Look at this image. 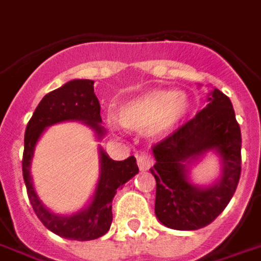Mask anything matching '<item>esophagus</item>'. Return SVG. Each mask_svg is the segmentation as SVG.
I'll use <instances>...</instances> for the list:
<instances>
[{
    "label": "esophagus",
    "mask_w": 261,
    "mask_h": 261,
    "mask_svg": "<svg viewBox=\"0 0 261 261\" xmlns=\"http://www.w3.org/2000/svg\"><path fill=\"white\" fill-rule=\"evenodd\" d=\"M153 157L150 154L143 153L137 155V164L140 170H148V168L153 166Z\"/></svg>",
    "instance_id": "34e87169"
}]
</instances>
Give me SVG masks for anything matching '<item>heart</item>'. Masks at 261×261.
<instances>
[{
	"mask_svg": "<svg viewBox=\"0 0 261 261\" xmlns=\"http://www.w3.org/2000/svg\"><path fill=\"white\" fill-rule=\"evenodd\" d=\"M189 110V98L181 91L153 90L140 95L120 110V121L131 130L153 125L157 133L171 130Z\"/></svg>",
	"mask_w": 261,
	"mask_h": 261,
	"instance_id": "b5f03b06",
	"label": "heart"
}]
</instances>
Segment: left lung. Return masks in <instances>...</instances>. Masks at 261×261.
<instances>
[{
  "instance_id": "left-lung-1",
  "label": "left lung",
  "mask_w": 261,
  "mask_h": 261,
  "mask_svg": "<svg viewBox=\"0 0 261 261\" xmlns=\"http://www.w3.org/2000/svg\"><path fill=\"white\" fill-rule=\"evenodd\" d=\"M155 163V216L174 230H197L226 208L242 174V133L231 101L214 88L208 106L151 147ZM208 149L223 159V175L208 189L187 181L184 161Z\"/></svg>"
}]
</instances>
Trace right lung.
Returning a JSON list of instances; mask_svg holds the SVG:
<instances>
[{
  "instance_id": "1",
  "label": "right lung",
  "mask_w": 261,
  "mask_h": 261,
  "mask_svg": "<svg viewBox=\"0 0 261 261\" xmlns=\"http://www.w3.org/2000/svg\"><path fill=\"white\" fill-rule=\"evenodd\" d=\"M100 102L94 94V81L91 80H72L63 87L48 93L35 108L33 117L27 124L22 154V175L27 187L28 200L34 213L45 227L53 233L70 240H94L104 236L110 230L113 221V198L117 190L131 177L138 173L136 159L130 155L123 161H114L101 151V177L94 200L86 210L70 217H61L49 213L34 191L30 164L33 159L34 145L45 127L65 120H80L95 128L98 136H102L100 127Z\"/></svg>"
}]
</instances>
